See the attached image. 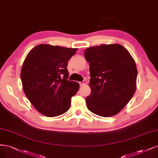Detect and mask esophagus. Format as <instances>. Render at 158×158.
Masks as SVG:
<instances>
[{"label":"esophagus","instance_id":"obj_1","mask_svg":"<svg viewBox=\"0 0 158 158\" xmlns=\"http://www.w3.org/2000/svg\"><path fill=\"white\" fill-rule=\"evenodd\" d=\"M86 84H87V81L86 80H84L83 81H81V82H80V86H84Z\"/></svg>","mask_w":158,"mask_h":158}]
</instances>
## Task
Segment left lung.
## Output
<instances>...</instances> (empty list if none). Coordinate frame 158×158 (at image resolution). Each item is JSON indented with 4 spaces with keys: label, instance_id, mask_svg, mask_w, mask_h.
Instances as JSON below:
<instances>
[{
    "label": "left lung",
    "instance_id": "8db88e82",
    "mask_svg": "<svg viewBox=\"0 0 158 158\" xmlns=\"http://www.w3.org/2000/svg\"><path fill=\"white\" fill-rule=\"evenodd\" d=\"M84 56L89 63L91 77L87 107L102 117L116 115L135 93L137 69L134 59L119 44L89 47Z\"/></svg>",
    "mask_w": 158,
    "mask_h": 158
}]
</instances>
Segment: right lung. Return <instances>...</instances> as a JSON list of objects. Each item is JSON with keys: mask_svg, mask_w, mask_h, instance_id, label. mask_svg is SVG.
I'll list each match as a JSON object with an SVG mask.
<instances>
[{"mask_svg": "<svg viewBox=\"0 0 158 158\" xmlns=\"http://www.w3.org/2000/svg\"><path fill=\"white\" fill-rule=\"evenodd\" d=\"M78 48L42 44L27 54L21 70L24 93L43 115L56 117L66 112L80 85L68 80V61Z\"/></svg>", "mask_w": 158, "mask_h": 158, "instance_id": "right-lung-1", "label": "right lung"}]
</instances>
